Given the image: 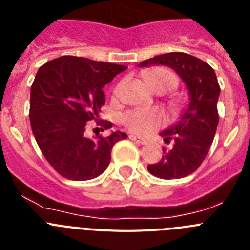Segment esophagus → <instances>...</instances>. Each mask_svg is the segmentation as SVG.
<instances>
[{
    "label": "esophagus",
    "mask_w": 250,
    "mask_h": 250,
    "mask_svg": "<svg viewBox=\"0 0 250 250\" xmlns=\"http://www.w3.org/2000/svg\"><path fill=\"white\" fill-rule=\"evenodd\" d=\"M129 138L131 139L132 141H136V143H139V144H141V145H145V144H146V143H147V141L145 140V139L139 138V136H136V135H130Z\"/></svg>",
    "instance_id": "obj_1"
}]
</instances>
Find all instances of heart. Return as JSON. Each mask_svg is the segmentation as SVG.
Wrapping results in <instances>:
<instances>
[{"label":"heart","mask_w":250,"mask_h":250,"mask_svg":"<svg viewBox=\"0 0 250 250\" xmlns=\"http://www.w3.org/2000/svg\"><path fill=\"white\" fill-rule=\"evenodd\" d=\"M146 81L152 89H156L158 86H167V89L171 90L176 85V76L169 68L156 67L147 72ZM121 89H123V81L114 87V96H119ZM164 120V115L159 110L138 109L126 112L123 116L124 125L130 131L141 135L158 129L160 125H163Z\"/></svg>","instance_id":"heart-1"}]
</instances>
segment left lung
Returning <instances> with one entry per match:
<instances>
[{
  "label": "left lung",
  "instance_id": "left-lung-1",
  "mask_svg": "<svg viewBox=\"0 0 250 250\" xmlns=\"http://www.w3.org/2000/svg\"><path fill=\"white\" fill-rule=\"evenodd\" d=\"M165 65L182 77L190 95L189 107L174 126L160 132L171 149L163 147L164 155L156 164L147 165L160 179H180L190 175L202 165L210 149L219 123L216 103L220 86L213 67L203 60L184 52H170L145 60L139 66Z\"/></svg>",
  "mask_w": 250,
  "mask_h": 250
}]
</instances>
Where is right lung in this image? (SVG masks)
<instances>
[{"label": "right lung", "instance_id": "add662e5", "mask_svg": "<svg viewBox=\"0 0 250 250\" xmlns=\"http://www.w3.org/2000/svg\"><path fill=\"white\" fill-rule=\"evenodd\" d=\"M125 68L77 56L57 57L39 68L31 86V129L48 164L63 178L80 182L103 174L115 143L127 138L121 131L106 138L83 135L87 121L96 120L105 105L103 87Z\"/></svg>", "mask_w": 250, "mask_h": 250}]
</instances>
